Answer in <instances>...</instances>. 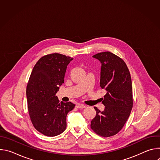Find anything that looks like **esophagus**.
Masks as SVG:
<instances>
[{
  "mask_svg": "<svg viewBox=\"0 0 160 160\" xmlns=\"http://www.w3.org/2000/svg\"><path fill=\"white\" fill-rule=\"evenodd\" d=\"M77 108H80V109H83V108H85V106L84 104H77Z\"/></svg>",
  "mask_w": 160,
  "mask_h": 160,
  "instance_id": "esophagus-1",
  "label": "esophagus"
}]
</instances>
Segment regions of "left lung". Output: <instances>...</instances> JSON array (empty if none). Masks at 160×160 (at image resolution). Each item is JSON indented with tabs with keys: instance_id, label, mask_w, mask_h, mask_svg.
<instances>
[{
	"instance_id": "obj_1",
	"label": "left lung",
	"mask_w": 160,
	"mask_h": 160,
	"mask_svg": "<svg viewBox=\"0 0 160 160\" xmlns=\"http://www.w3.org/2000/svg\"><path fill=\"white\" fill-rule=\"evenodd\" d=\"M101 64L100 86L106 90L102 103V111L94 107L96 115L90 127L102 137L117 134L128 120L133 106L132 85L129 70L125 62L110 52L92 56Z\"/></svg>"
}]
</instances>
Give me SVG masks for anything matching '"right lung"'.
Returning <instances> with one entry per match:
<instances>
[{
	"instance_id": "add662e5",
	"label": "right lung",
	"mask_w": 160,
	"mask_h": 160,
	"mask_svg": "<svg viewBox=\"0 0 160 160\" xmlns=\"http://www.w3.org/2000/svg\"><path fill=\"white\" fill-rule=\"evenodd\" d=\"M72 60L58 53L44 56L31 73L27 87L29 115L35 129L46 136H56L65 130L66 116L75 106L71 102H59L56 96Z\"/></svg>"
}]
</instances>
